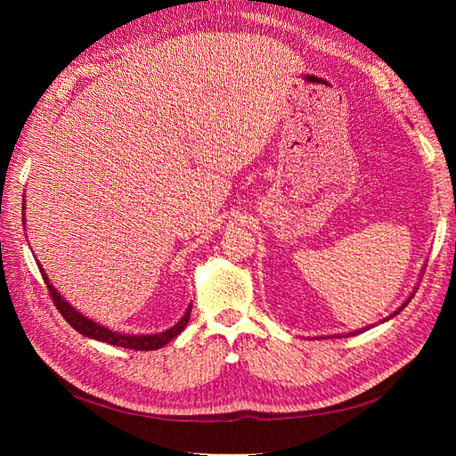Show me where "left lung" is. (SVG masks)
<instances>
[{"label": "left lung", "mask_w": 456, "mask_h": 456, "mask_svg": "<svg viewBox=\"0 0 456 456\" xmlns=\"http://www.w3.org/2000/svg\"><path fill=\"white\" fill-rule=\"evenodd\" d=\"M407 302H409V300H407ZM407 302H405V305H407ZM405 305H403V306H402V308H399V310H397V312H402V310H403V308H405ZM397 312H395V314H397ZM395 314H394V315H395ZM390 317H392V315H390ZM357 333H362V330H357ZM350 335H355V333H350Z\"/></svg>", "instance_id": "obj_1"}]
</instances>
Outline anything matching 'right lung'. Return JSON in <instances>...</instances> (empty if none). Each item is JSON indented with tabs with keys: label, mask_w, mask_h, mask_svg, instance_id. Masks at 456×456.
Instances as JSON below:
<instances>
[{
	"label": "right lung",
	"mask_w": 456,
	"mask_h": 456,
	"mask_svg": "<svg viewBox=\"0 0 456 456\" xmlns=\"http://www.w3.org/2000/svg\"><path fill=\"white\" fill-rule=\"evenodd\" d=\"M39 266V262H37ZM39 272H41V278H44L49 293H51V298H53V305L57 306V310L61 312V315L64 317V320L70 323L77 333L86 335L89 338H94V340H101V342H106V344H112V346H121V348H129V350H158L161 346H165L169 340H173L181 330L186 327L188 320H190V312H191V306H188L186 314L181 322H178L176 325H173L171 329L163 330V333L159 335H121L118 333V330H112V329H106L99 323H94L91 320H87V317L81 315L79 312H76L68 302L54 291V287L49 283L47 280V273L44 272V268L39 266Z\"/></svg>",
	"instance_id": "obj_1"
}]
</instances>
